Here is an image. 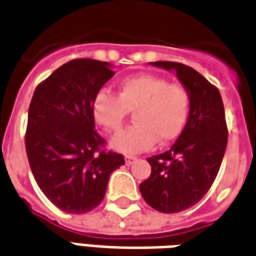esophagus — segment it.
Wrapping results in <instances>:
<instances>
[{"mask_svg":"<svg viewBox=\"0 0 256 256\" xmlns=\"http://www.w3.org/2000/svg\"><path fill=\"white\" fill-rule=\"evenodd\" d=\"M136 160H137V158L133 156V155H126V156H124V162H126V165L128 166L134 165V164H136Z\"/></svg>","mask_w":256,"mask_h":256,"instance_id":"obj_1","label":"esophagus"}]
</instances>
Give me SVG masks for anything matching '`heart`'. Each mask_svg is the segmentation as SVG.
Instances as JSON below:
<instances>
[{
  "mask_svg": "<svg viewBox=\"0 0 256 256\" xmlns=\"http://www.w3.org/2000/svg\"><path fill=\"white\" fill-rule=\"evenodd\" d=\"M191 98L182 84H169L164 78L137 74L124 78L118 96L101 90L91 105L94 120L108 132L120 130L128 112H134L132 128L118 133L110 146L126 154L141 152L152 148L156 141H174L187 124Z\"/></svg>",
  "mask_w": 256,
  "mask_h": 256,
  "instance_id": "b5f03b06",
  "label": "heart"
}]
</instances>
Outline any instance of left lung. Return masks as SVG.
<instances>
[{
  "instance_id": "1",
  "label": "left lung",
  "mask_w": 256,
  "mask_h": 256,
  "mask_svg": "<svg viewBox=\"0 0 256 256\" xmlns=\"http://www.w3.org/2000/svg\"><path fill=\"white\" fill-rule=\"evenodd\" d=\"M152 66L176 73L188 90L190 115L169 151L148 158L151 176L140 184L146 202L164 214L196 205L215 182L228 146V128L219 90L190 66L158 60Z\"/></svg>"
}]
</instances>
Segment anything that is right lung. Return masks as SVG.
Here are the masks:
<instances>
[{"label": "right lung", "mask_w": 256, "mask_h": 256, "mask_svg": "<svg viewBox=\"0 0 256 256\" xmlns=\"http://www.w3.org/2000/svg\"><path fill=\"white\" fill-rule=\"evenodd\" d=\"M115 74L110 62L73 60L36 88L28 106L26 152L30 169L48 200L68 214H87L106 192L120 154L104 151L94 130L92 100Z\"/></svg>", "instance_id": "1"}]
</instances>
